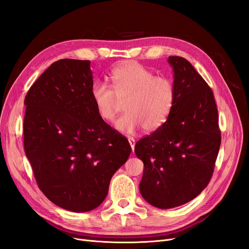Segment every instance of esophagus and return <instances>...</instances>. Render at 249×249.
<instances>
[{
  "label": "esophagus",
  "instance_id": "1",
  "mask_svg": "<svg viewBox=\"0 0 249 249\" xmlns=\"http://www.w3.org/2000/svg\"><path fill=\"white\" fill-rule=\"evenodd\" d=\"M127 140H129V143H130V145L132 147V150L134 152V148H135V140H134V138L129 137V138H127Z\"/></svg>",
  "mask_w": 249,
  "mask_h": 249
}]
</instances>
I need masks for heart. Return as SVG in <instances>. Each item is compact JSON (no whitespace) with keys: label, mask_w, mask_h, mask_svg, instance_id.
Here are the masks:
<instances>
[{"label":"heart","mask_w":249,"mask_h":249,"mask_svg":"<svg viewBox=\"0 0 249 249\" xmlns=\"http://www.w3.org/2000/svg\"><path fill=\"white\" fill-rule=\"evenodd\" d=\"M111 88L103 82L91 87V99L97 114L105 122L115 118L120 103L126 111L114 124L123 134H133L143 126L147 132L161 127L176 103V88L166 77L155 73L137 62H125L110 73Z\"/></svg>","instance_id":"b5f03b06"}]
</instances>
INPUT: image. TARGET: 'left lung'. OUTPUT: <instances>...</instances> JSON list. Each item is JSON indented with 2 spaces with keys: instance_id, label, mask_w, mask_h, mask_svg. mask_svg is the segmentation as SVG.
Wrapping results in <instances>:
<instances>
[{
  "instance_id": "obj_1",
  "label": "left lung",
  "mask_w": 249,
  "mask_h": 249,
  "mask_svg": "<svg viewBox=\"0 0 249 249\" xmlns=\"http://www.w3.org/2000/svg\"><path fill=\"white\" fill-rule=\"evenodd\" d=\"M168 63L175 107L166 123L135 145L144 164L140 193L160 209L182 206L205 189L221 143L212 89L185 58L170 56Z\"/></svg>"
}]
</instances>
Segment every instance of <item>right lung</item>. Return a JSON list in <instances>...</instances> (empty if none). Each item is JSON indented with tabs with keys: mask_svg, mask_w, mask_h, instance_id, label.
I'll return each mask as SVG.
<instances>
[{
	"mask_svg": "<svg viewBox=\"0 0 249 249\" xmlns=\"http://www.w3.org/2000/svg\"><path fill=\"white\" fill-rule=\"evenodd\" d=\"M89 60L61 59L25 97L24 146L37 185L56 206L88 212L106 198L132 148L99 116Z\"/></svg>",
	"mask_w": 249,
	"mask_h": 249,
	"instance_id": "obj_1",
	"label": "right lung"
}]
</instances>
